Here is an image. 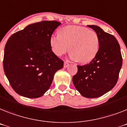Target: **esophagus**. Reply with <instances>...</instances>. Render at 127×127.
Returning a JSON list of instances; mask_svg holds the SVG:
<instances>
[{"instance_id": "obj_1", "label": "esophagus", "mask_w": 127, "mask_h": 127, "mask_svg": "<svg viewBox=\"0 0 127 127\" xmlns=\"http://www.w3.org/2000/svg\"><path fill=\"white\" fill-rule=\"evenodd\" d=\"M69 65H70V64H69L68 63H67V62H64V68H67Z\"/></svg>"}]
</instances>
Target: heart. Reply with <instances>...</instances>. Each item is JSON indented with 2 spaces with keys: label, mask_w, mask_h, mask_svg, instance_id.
Listing matches in <instances>:
<instances>
[{
  "label": "heart",
  "mask_w": 127,
  "mask_h": 127,
  "mask_svg": "<svg viewBox=\"0 0 127 127\" xmlns=\"http://www.w3.org/2000/svg\"><path fill=\"white\" fill-rule=\"evenodd\" d=\"M58 34H52L49 39L51 50L60 57L69 50L70 58L81 63L91 61L99 49L100 40L95 31L81 26H67L61 28Z\"/></svg>",
  "instance_id": "heart-1"
}]
</instances>
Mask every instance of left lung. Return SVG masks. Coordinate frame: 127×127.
Returning <instances> with one entry per match:
<instances>
[{
  "instance_id": "8db88e82",
  "label": "left lung",
  "mask_w": 127,
  "mask_h": 127,
  "mask_svg": "<svg viewBox=\"0 0 127 127\" xmlns=\"http://www.w3.org/2000/svg\"><path fill=\"white\" fill-rule=\"evenodd\" d=\"M98 34L99 49L88 64L77 66V72L72 78L77 90L87 98L101 96L112 90L118 81L122 66L120 44L114 36L105 32L97 26L88 25Z\"/></svg>"
}]
</instances>
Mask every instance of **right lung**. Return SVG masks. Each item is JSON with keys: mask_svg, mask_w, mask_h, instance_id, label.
<instances>
[{"mask_svg": "<svg viewBox=\"0 0 127 127\" xmlns=\"http://www.w3.org/2000/svg\"><path fill=\"white\" fill-rule=\"evenodd\" d=\"M44 21L30 24L13 34L4 48L3 67L16 93L28 98L42 96L64 62L53 53L49 39L60 25Z\"/></svg>", "mask_w": 127, "mask_h": 127, "instance_id": "add662e5", "label": "right lung"}]
</instances>
